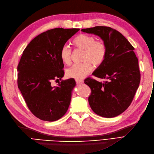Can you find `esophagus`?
<instances>
[{
	"mask_svg": "<svg viewBox=\"0 0 154 154\" xmlns=\"http://www.w3.org/2000/svg\"><path fill=\"white\" fill-rule=\"evenodd\" d=\"M76 82L77 84H82L84 83V81L83 79H76Z\"/></svg>",
	"mask_w": 154,
	"mask_h": 154,
	"instance_id": "1",
	"label": "esophagus"
}]
</instances>
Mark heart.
Wrapping results in <instances>:
<instances>
[{
    "mask_svg": "<svg viewBox=\"0 0 154 154\" xmlns=\"http://www.w3.org/2000/svg\"><path fill=\"white\" fill-rule=\"evenodd\" d=\"M73 43L76 47L85 50L83 57L84 62L74 65L67 69L66 74L69 78L81 79L91 71L92 64L97 66L104 62L107 55V48L103 41H96V38L93 36L86 34L78 35L74 38ZM60 56L64 64H70L71 50L68 45L62 47Z\"/></svg>",
    "mask_w": 154,
    "mask_h": 154,
    "instance_id": "1",
    "label": "heart"
}]
</instances>
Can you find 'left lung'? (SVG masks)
Segmentation results:
<instances>
[{"mask_svg": "<svg viewBox=\"0 0 154 154\" xmlns=\"http://www.w3.org/2000/svg\"><path fill=\"white\" fill-rule=\"evenodd\" d=\"M81 31L99 36L106 45V57L93 75L107 79L104 83L88 78L85 83L91 89L88 101L97 115L111 118L128 109L139 88L140 74L134 48L118 31L96 26Z\"/></svg>", "mask_w": 154, "mask_h": 154, "instance_id": "8db88e82", "label": "left lung"}]
</instances>
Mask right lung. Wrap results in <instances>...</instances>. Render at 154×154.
Wrapping results in <instances>:
<instances>
[{
    "label": "right lung",
    "mask_w": 154,
    "mask_h": 154,
    "mask_svg": "<svg viewBox=\"0 0 154 154\" xmlns=\"http://www.w3.org/2000/svg\"><path fill=\"white\" fill-rule=\"evenodd\" d=\"M79 30H47L34 38L23 52L17 66L18 87L30 111L41 120H58L68 109L75 80H62L57 87L52 82L64 76L60 50Z\"/></svg>",
    "instance_id": "1"
}]
</instances>
